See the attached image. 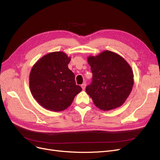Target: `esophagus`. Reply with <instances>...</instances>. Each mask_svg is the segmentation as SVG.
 I'll return each instance as SVG.
<instances>
[{
    "instance_id": "1",
    "label": "esophagus",
    "mask_w": 160,
    "mask_h": 160,
    "mask_svg": "<svg viewBox=\"0 0 160 160\" xmlns=\"http://www.w3.org/2000/svg\"><path fill=\"white\" fill-rule=\"evenodd\" d=\"M86 83H84V84H82L81 85V87H82V90H84V89L86 88Z\"/></svg>"
}]
</instances>
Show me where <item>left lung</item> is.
I'll use <instances>...</instances> for the list:
<instances>
[{"label": "left lung", "mask_w": 160, "mask_h": 160, "mask_svg": "<svg viewBox=\"0 0 160 160\" xmlns=\"http://www.w3.org/2000/svg\"><path fill=\"white\" fill-rule=\"evenodd\" d=\"M88 62L92 72V84L86 92L96 107L109 111L120 107L130 94L133 73L130 65L118 54L104 50L89 56Z\"/></svg>", "instance_id": "left-lung-1"}]
</instances>
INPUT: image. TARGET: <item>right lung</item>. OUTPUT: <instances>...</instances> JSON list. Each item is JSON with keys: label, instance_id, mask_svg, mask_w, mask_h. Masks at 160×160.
<instances>
[{"label": "right lung", "instance_id": "right-lung-1", "mask_svg": "<svg viewBox=\"0 0 160 160\" xmlns=\"http://www.w3.org/2000/svg\"><path fill=\"white\" fill-rule=\"evenodd\" d=\"M71 58L62 51L50 52L37 61L30 71V92L38 104L50 111L68 108L82 91L68 64Z\"/></svg>", "mask_w": 160, "mask_h": 160}]
</instances>
